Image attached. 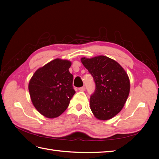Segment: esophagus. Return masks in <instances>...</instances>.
<instances>
[{
	"label": "esophagus",
	"mask_w": 159,
	"mask_h": 159,
	"mask_svg": "<svg viewBox=\"0 0 159 159\" xmlns=\"http://www.w3.org/2000/svg\"><path fill=\"white\" fill-rule=\"evenodd\" d=\"M79 90L80 91V92H84V91H85V87L83 86V87H80V88L79 89Z\"/></svg>",
	"instance_id": "esophagus-1"
}]
</instances>
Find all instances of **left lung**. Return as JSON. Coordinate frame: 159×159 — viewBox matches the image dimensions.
<instances>
[{
    "label": "left lung",
    "instance_id": "obj_1",
    "mask_svg": "<svg viewBox=\"0 0 159 159\" xmlns=\"http://www.w3.org/2000/svg\"><path fill=\"white\" fill-rule=\"evenodd\" d=\"M80 61L93 77L96 90L90 98V109L98 120H108L123 109L130 93V80L120 63L106 56Z\"/></svg>",
    "mask_w": 159,
    "mask_h": 159
}]
</instances>
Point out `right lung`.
Instances as JSON below:
<instances>
[{
  "mask_svg": "<svg viewBox=\"0 0 159 159\" xmlns=\"http://www.w3.org/2000/svg\"><path fill=\"white\" fill-rule=\"evenodd\" d=\"M72 62L55 59L39 67L29 83L31 102L43 116L52 119L61 116L75 93L73 75L69 72Z\"/></svg>",
  "mask_w": 159,
  "mask_h": 159,
  "instance_id": "obj_1",
  "label": "right lung"
}]
</instances>
